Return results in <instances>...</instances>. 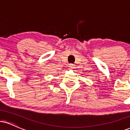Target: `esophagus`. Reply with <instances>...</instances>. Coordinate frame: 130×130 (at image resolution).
Here are the masks:
<instances>
[{
    "label": "esophagus",
    "mask_w": 130,
    "mask_h": 130,
    "mask_svg": "<svg viewBox=\"0 0 130 130\" xmlns=\"http://www.w3.org/2000/svg\"><path fill=\"white\" fill-rule=\"evenodd\" d=\"M69 67H71V68H73V67H74V65H73V64L71 63V64H70V65H69Z\"/></svg>",
    "instance_id": "obj_1"
}]
</instances>
